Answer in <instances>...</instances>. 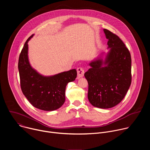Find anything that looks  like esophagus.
I'll return each mask as SVG.
<instances>
[{
  "label": "esophagus",
  "mask_w": 150,
  "mask_h": 150,
  "mask_svg": "<svg viewBox=\"0 0 150 150\" xmlns=\"http://www.w3.org/2000/svg\"><path fill=\"white\" fill-rule=\"evenodd\" d=\"M77 74H78V78H80L83 76L84 75V70L82 68H78L77 69Z\"/></svg>",
  "instance_id": "34e87169"
}]
</instances>
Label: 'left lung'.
<instances>
[{
    "mask_svg": "<svg viewBox=\"0 0 150 150\" xmlns=\"http://www.w3.org/2000/svg\"><path fill=\"white\" fill-rule=\"evenodd\" d=\"M109 52L91 61L84 76L88 83V98L94 107L110 109L125 97L131 83V57L120 38L103 29ZM105 57H103V56Z\"/></svg>",
    "mask_w": 150,
    "mask_h": 150,
    "instance_id": "left-lung-1",
    "label": "left lung"
}]
</instances>
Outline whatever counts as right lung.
<instances>
[{"label": "right lung", "instance_id": "1", "mask_svg": "<svg viewBox=\"0 0 150 150\" xmlns=\"http://www.w3.org/2000/svg\"><path fill=\"white\" fill-rule=\"evenodd\" d=\"M25 42L18 61L21 87L24 95L35 108L45 111L58 109L65 101L67 84L75 80L76 69L45 76L34 69L29 61L28 42Z\"/></svg>", "mask_w": 150, "mask_h": 150}]
</instances>
